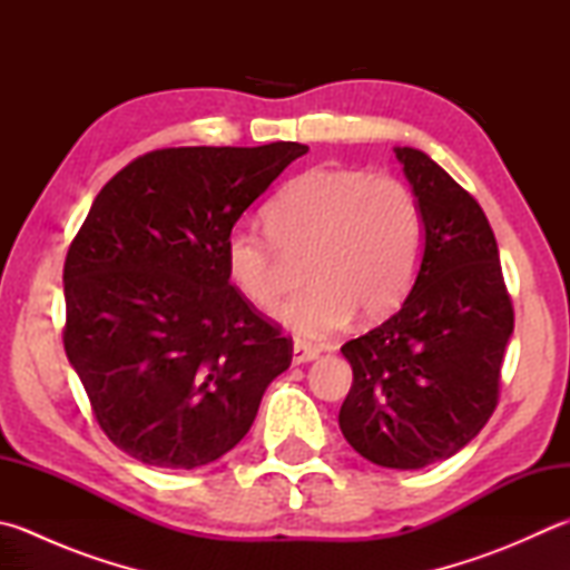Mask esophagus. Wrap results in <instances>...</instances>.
<instances>
[{
    "instance_id": "obj_1",
    "label": "esophagus",
    "mask_w": 570,
    "mask_h": 570,
    "mask_svg": "<svg viewBox=\"0 0 570 570\" xmlns=\"http://www.w3.org/2000/svg\"><path fill=\"white\" fill-rule=\"evenodd\" d=\"M320 357V350L317 347H313V345H307V342H295L293 345V362L295 364H305V362H313V360H317Z\"/></svg>"
}]
</instances>
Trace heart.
Returning <instances> with one entry per match:
<instances>
[{
	"label": "heart",
	"mask_w": 570,
	"mask_h": 570,
	"mask_svg": "<svg viewBox=\"0 0 570 570\" xmlns=\"http://www.w3.org/2000/svg\"><path fill=\"white\" fill-rule=\"evenodd\" d=\"M265 230L225 235V271L257 307L285 293L287 261H303L307 287L277 309L303 340H325L360 320H380L410 293L424 255V213L404 180L352 168H313L275 193Z\"/></svg>",
	"instance_id": "1"
}]
</instances>
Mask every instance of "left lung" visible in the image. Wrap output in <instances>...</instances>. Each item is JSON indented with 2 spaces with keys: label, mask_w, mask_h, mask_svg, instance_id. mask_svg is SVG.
I'll use <instances>...</instances> for the list:
<instances>
[{
  "label": "left lung",
  "mask_w": 570,
  "mask_h": 570,
  "mask_svg": "<svg viewBox=\"0 0 570 570\" xmlns=\"http://www.w3.org/2000/svg\"><path fill=\"white\" fill-rule=\"evenodd\" d=\"M424 213V255L402 307L342 345L352 386L340 429L386 469L454 456L499 404L513 332L497 238L474 196L416 148H394Z\"/></svg>",
  "instance_id": "1"
}]
</instances>
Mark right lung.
I'll use <instances>...</instances> for the list:
<instances>
[{
  "instance_id": "right-lung-1",
  "label": "right lung",
  "mask_w": 570,
  "mask_h": 570,
  "mask_svg": "<svg viewBox=\"0 0 570 570\" xmlns=\"http://www.w3.org/2000/svg\"><path fill=\"white\" fill-rule=\"evenodd\" d=\"M307 146H184L101 188L63 263V350L111 442L196 469L253 426L293 342L230 285L225 235Z\"/></svg>"
}]
</instances>
